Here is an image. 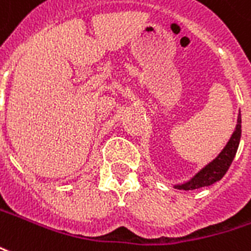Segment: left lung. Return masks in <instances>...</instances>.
<instances>
[{"label": "left lung", "mask_w": 251, "mask_h": 251, "mask_svg": "<svg viewBox=\"0 0 251 251\" xmlns=\"http://www.w3.org/2000/svg\"><path fill=\"white\" fill-rule=\"evenodd\" d=\"M241 131L242 130H241V111H239L234 131L230 137V140L227 141V144L225 145L224 149L221 150V153L211 162L205 165L201 170H198L186 182L177 183L174 185V187L179 190H196V189L210 186L213 183L218 182L229 170L230 165L234 159L235 153L238 150L239 140H241Z\"/></svg>", "instance_id": "obj_1"}]
</instances>
